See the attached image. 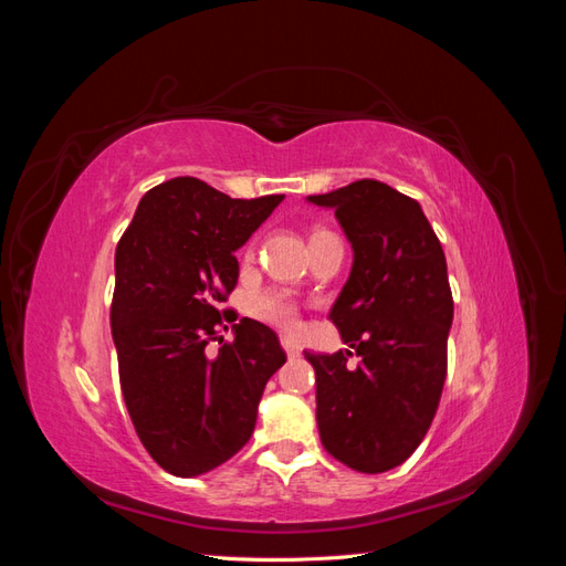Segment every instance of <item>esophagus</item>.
Returning <instances> with one entry per match:
<instances>
[{"label":"esophagus","instance_id":"34e87169","mask_svg":"<svg viewBox=\"0 0 566 566\" xmlns=\"http://www.w3.org/2000/svg\"><path fill=\"white\" fill-rule=\"evenodd\" d=\"M281 345H283V349H285V354H287V356H297V354H300V345H297L295 339L281 337Z\"/></svg>","mask_w":566,"mask_h":566}]
</instances>
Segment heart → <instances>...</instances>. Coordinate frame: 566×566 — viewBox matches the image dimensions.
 <instances>
[{"instance_id":"obj_1","label":"heart","mask_w":566,"mask_h":566,"mask_svg":"<svg viewBox=\"0 0 566 566\" xmlns=\"http://www.w3.org/2000/svg\"><path fill=\"white\" fill-rule=\"evenodd\" d=\"M256 250V243H248L245 248V260H252ZM252 314L260 316L279 328L285 331H297L300 328V310L297 302L290 297L283 290H266L252 300Z\"/></svg>"}]
</instances>
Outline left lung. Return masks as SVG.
<instances>
[{"label":"left lung","mask_w":566,"mask_h":566,"mask_svg":"<svg viewBox=\"0 0 566 566\" xmlns=\"http://www.w3.org/2000/svg\"><path fill=\"white\" fill-rule=\"evenodd\" d=\"M333 208L354 248L331 321L352 352L310 354L323 449L378 474L413 453L434 420L453 323L447 256L418 200L375 179L310 196Z\"/></svg>","instance_id":"obj_1"}]
</instances>
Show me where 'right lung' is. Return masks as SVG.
Wrapping results in <instances>:
<instances>
[{"instance_id": "1", "label": "right lung", "mask_w": 566, "mask_h": 566, "mask_svg": "<svg viewBox=\"0 0 566 566\" xmlns=\"http://www.w3.org/2000/svg\"><path fill=\"white\" fill-rule=\"evenodd\" d=\"M281 200L229 198L177 177L150 188L117 243L111 328L119 387L144 449L175 476L210 472L245 447L264 387L285 364L276 333L252 318L233 325L217 358L205 354L227 331L233 252Z\"/></svg>"}]
</instances>
